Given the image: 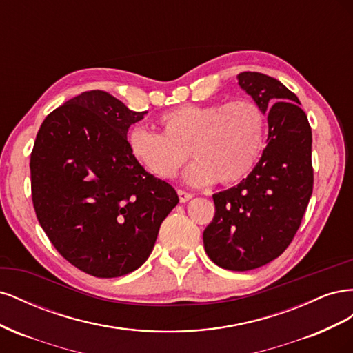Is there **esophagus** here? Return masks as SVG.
<instances>
[{
	"label": "esophagus",
	"instance_id": "obj_1",
	"mask_svg": "<svg viewBox=\"0 0 353 353\" xmlns=\"http://www.w3.org/2000/svg\"><path fill=\"white\" fill-rule=\"evenodd\" d=\"M178 196H179V201L181 203H185V201L193 199V194L187 193V191H184V190H178Z\"/></svg>",
	"mask_w": 353,
	"mask_h": 353
}]
</instances>
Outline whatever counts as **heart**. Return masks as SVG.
Listing matches in <instances>:
<instances>
[{
	"mask_svg": "<svg viewBox=\"0 0 353 353\" xmlns=\"http://www.w3.org/2000/svg\"><path fill=\"white\" fill-rule=\"evenodd\" d=\"M162 134L135 128L130 134L134 157L148 172L169 179L191 156L196 162L184 178L188 184H239L263 154L266 116L249 99L230 103H187L159 117Z\"/></svg>",
	"mask_w": 353,
	"mask_h": 353,
	"instance_id": "b5f03b06",
	"label": "heart"
}]
</instances>
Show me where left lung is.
<instances>
[{
  "label": "left lung",
  "instance_id": "left-lung-1",
  "mask_svg": "<svg viewBox=\"0 0 353 353\" xmlns=\"http://www.w3.org/2000/svg\"><path fill=\"white\" fill-rule=\"evenodd\" d=\"M239 85L268 114V143L252 174L213 194L215 216L203 232L212 262L250 271L274 261L301 227L312 196V131L296 95L268 74L243 72Z\"/></svg>",
  "mask_w": 353,
  "mask_h": 353
}]
</instances>
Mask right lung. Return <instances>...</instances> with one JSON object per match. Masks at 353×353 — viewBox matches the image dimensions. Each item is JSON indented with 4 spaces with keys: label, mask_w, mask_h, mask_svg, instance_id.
<instances>
[{
    "label": "right lung",
    "mask_w": 353,
    "mask_h": 353,
    "mask_svg": "<svg viewBox=\"0 0 353 353\" xmlns=\"http://www.w3.org/2000/svg\"><path fill=\"white\" fill-rule=\"evenodd\" d=\"M145 113L105 91L82 92L46 117L30 154L42 230L63 258L99 279L140 268L179 201L131 153L128 130Z\"/></svg>",
    "instance_id": "obj_1"
}]
</instances>
